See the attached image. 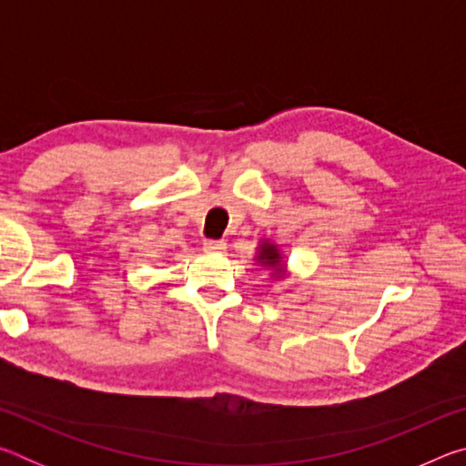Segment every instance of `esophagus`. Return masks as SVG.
<instances>
[{
    "mask_svg": "<svg viewBox=\"0 0 466 466\" xmlns=\"http://www.w3.org/2000/svg\"><path fill=\"white\" fill-rule=\"evenodd\" d=\"M203 250H208V252H224L226 250V242L224 240H205L203 242Z\"/></svg>",
    "mask_w": 466,
    "mask_h": 466,
    "instance_id": "obj_1",
    "label": "esophagus"
}]
</instances>
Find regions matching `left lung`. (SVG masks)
<instances>
[{
    "label": "left lung",
    "mask_w": 466,
    "mask_h": 466,
    "mask_svg": "<svg viewBox=\"0 0 466 466\" xmlns=\"http://www.w3.org/2000/svg\"><path fill=\"white\" fill-rule=\"evenodd\" d=\"M257 263L263 267H269L273 271V278H283L286 275V263H283V257L278 248V244H273L269 240H263L258 244V252H257Z\"/></svg>",
    "instance_id": "obj_1"
}]
</instances>
